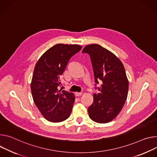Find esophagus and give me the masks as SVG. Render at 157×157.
Here are the masks:
<instances>
[{
	"mask_svg": "<svg viewBox=\"0 0 157 157\" xmlns=\"http://www.w3.org/2000/svg\"><path fill=\"white\" fill-rule=\"evenodd\" d=\"M82 95V92H75V95L78 97V96H80Z\"/></svg>",
	"mask_w": 157,
	"mask_h": 157,
	"instance_id": "obj_1",
	"label": "esophagus"
}]
</instances>
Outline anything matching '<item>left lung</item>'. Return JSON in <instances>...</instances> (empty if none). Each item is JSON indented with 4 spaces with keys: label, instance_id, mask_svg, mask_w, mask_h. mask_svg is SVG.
I'll return each instance as SVG.
<instances>
[{
    "label": "left lung",
    "instance_id": "1",
    "mask_svg": "<svg viewBox=\"0 0 157 157\" xmlns=\"http://www.w3.org/2000/svg\"><path fill=\"white\" fill-rule=\"evenodd\" d=\"M82 52L90 56L95 85L101 82L99 93L94 94L93 103L88 109L89 117L97 123L110 122L120 112L127 98L128 80L124 66L112 52L98 44L85 46Z\"/></svg>",
    "mask_w": 157,
    "mask_h": 157
}]
</instances>
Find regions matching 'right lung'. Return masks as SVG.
<instances>
[{
  "instance_id": "add662e5",
  "label": "right lung",
  "mask_w": 157,
  "mask_h": 157,
  "mask_svg": "<svg viewBox=\"0 0 157 157\" xmlns=\"http://www.w3.org/2000/svg\"><path fill=\"white\" fill-rule=\"evenodd\" d=\"M82 48L59 44L47 50L34 68L30 88L33 101L48 121L60 122L71 113L75 101L72 92L59 90L60 77L71 58Z\"/></svg>"
}]
</instances>
